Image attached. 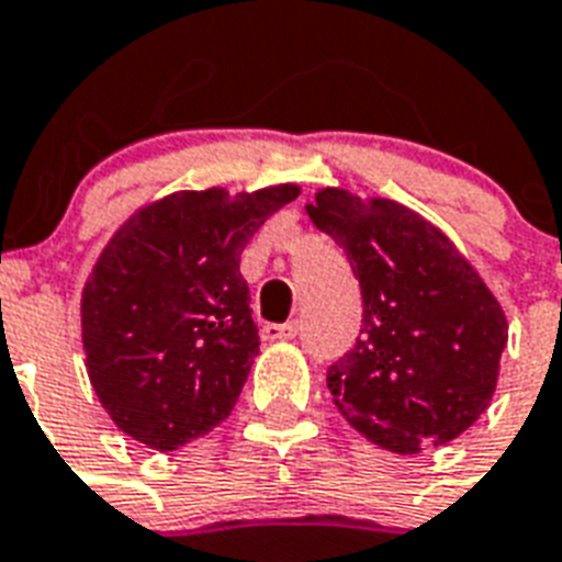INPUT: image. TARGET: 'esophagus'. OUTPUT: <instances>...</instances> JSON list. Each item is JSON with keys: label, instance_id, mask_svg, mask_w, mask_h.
<instances>
[{"label": "esophagus", "instance_id": "1", "mask_svg": "<svg viewBox=\"0 0 562 562\" xmlns=\"http://www.w3.org/2000/svg\"><path fill=\"white\" fill-rule=\"evenodd\" d=\"M299 330H302L299 322H286V325H267L263 327V336H267V339H295Z\"/></svg>", "mask_w": 562, "mask_h": 562}]
</instances>
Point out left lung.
<instances>
[{
  "instance_id": "left-lung-1",
  "label": "left lung",
  "mask_w": 562,
  "mask_h": 562,
  "mask_svg": "<svg viewBox=\"0 0 562 562\" xmlns=\"http://www.w3.org/2000/svg\"><path fill=\"white\" fill-rule=\"evenodd\" d=\"M307 214L348 255L362 290L357 345L327 368L339 412L401 456L459 438L496 392L508 345L499 302L406 205L325 188Z\"/></svg>"
}]
</instances>
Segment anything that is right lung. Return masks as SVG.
<instances>
[{
	"label": "right lung",
	"instance_id": "1",
	"mask_svg": "<svg viewBox=\"0 0 562 562\" xmlns=\"http://www.w3.org/2000/svg\"><path fill=\"white\" fill-rule=\"evenodd\" d=\"M295 186L179 191L119 228L83 286L89 380L121 432L170 452L228 417L260 336L240 252Z\"/></svg>",
	"mask_w": 562,
	"mask_h": 562
}]
</instances>
